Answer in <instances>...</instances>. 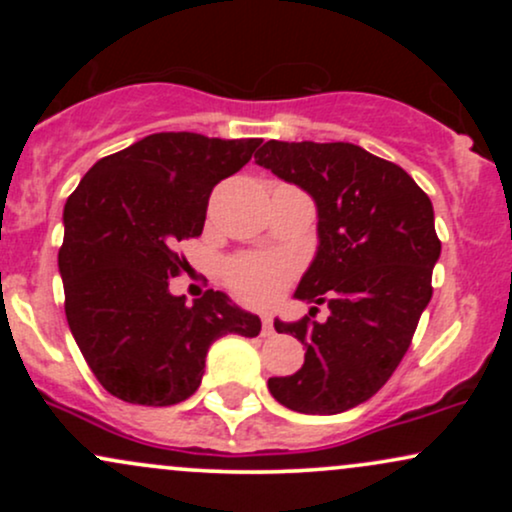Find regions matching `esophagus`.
I'll return each instance as SVG.
<instances>
[{
  "instance_id": "obj_1",
  "label": "esophagus",
  "mask_w": 512,
  "mask_h": 512,
  "mask_svg": "<svg viewBox=\"0 0 512 512\" xmlns=\"http://www.w3.org/2000/svg\"><path fill=\"white\" fill-rule=\"evenodd\" d=\"M262 334H264V337H272V334H274V322H272V317H269V315L262 317Z\"/></svg>"
}]
</instances>
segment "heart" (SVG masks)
Returning a JSON list of instances; mask_svg holds the SVG:
<instances>
[{
    "instance_id": "b5f03b06",
    "label": "heart",
    "mask_w": 512,
    "mask_h": 512,
    "mask_svg": "<svg viewBox=\"0 0 512 512\" xmlns=\"http://www.w3.org/2000/svg\"><path fill=\"white\" fill-rule=\"evenodd\" d=\"M291 276V264L284 257L248 255L228 267V281L243 301L252 305H269L284 291Z\"/></svg>"
}]
</instances>
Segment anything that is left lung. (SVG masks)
<instances>
[{
  "label": "left lung",
  "instance_id": "left-lung-1",
  "mask_svg": "<svg viewBox=\"0 0 512 512\" xmlns=\"http://www.w3.org/2000/svg\"><path fill=\"white\" fill-rule=\"evenodd\" d=\"M257 166L301 187L317 209V250L293 298L327 303L325 322L274 320L305 346L301 370L269 378L279 404L339 414L387 383L431 301L440 257L431 199L407 170L349 142H267Z\"/></svg>",
  "mask_w": 512,
  "mask_h": 512
}]
</instances>
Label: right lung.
Wrapping results in <instances>:
<instances>
[{
    "mask_svg": "<svg viewBox=\"0 0 512 512\" xmlns=\"http://www.w3.org/2000/svg\"><path fill=\"white\" fill-rule=\"evenodd\" d=\"M262 139L158 132L101 158L64 207L57 257L64 313L88 368L117 399L170 407L195 395L209 346L257 337L260 317L207 291L192 305L170 279L178 243L202 233L216 182L238 173Z\"/></svg>",
    "mask_w": 512,
    "mask_h": 512,
    "instance_id": "add662e5",
    "label": "right lung"
}]
</instances>
